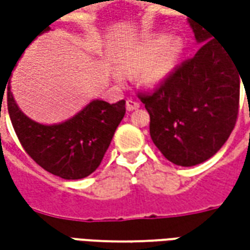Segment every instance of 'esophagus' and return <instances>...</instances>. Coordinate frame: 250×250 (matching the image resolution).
I'll return each instance as SVG.
<instances>
[{
  "label": "esophagus",
  "instance_id": "esophagus-1",
  "mask_svg": "<svg viewBox=\"0 0 250 250\" xmlns=\"http://www.w3.org/2000/svg\"><path fill=\"white\" fill-rule=\"evenodd\" d=\"M140 107V104L138 101L135 100H126V110L128 111H133V110H138Z\"/></svg>",
  "mask_w": 250,
  "mask_h": 250
}]
</instances>
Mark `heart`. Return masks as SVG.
I'll use <instances>...</instances> for the list:
<instances>
[{"instance_id": "1", "label": "heart", "mask_w": 250, "mask_h": 250, "mask_svg": "<svg viewBox=\"0 0 250 250\" xmlns=\"http://www.w3.org/2000/svg\"><path fill=\"white\" fill-rule=\"evenodd\" d=\"M182 50L184 45L179 39L169 40L164 34L154 36L124 54L118 61V68L128 75L139 73L140 81L146 86H157L174 72ZM114 75L117 81L122 79L120 72Z\"/></svg>"}]
</instances>
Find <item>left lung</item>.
Here are the masks:
<instances>
[{
	"instance_id": "8db88e82",
	"label": "left lung",
	"mask_w": 250,
	"mask_h": 250,
	"mask_svg": "<svg viewBox=\"0 0 250 250\" xmlns=\"http://www.w3.org/2000/svg\"><path fill=\"white\" fill-rule=\"evenodd\" d=\"M197 43L193 58L139 99L150 114V136L163 156L182 167L213 157L234 129L244 62L196 22L189 21ZM244 82V81H242Z\"/></svg>"
}]
</instances>
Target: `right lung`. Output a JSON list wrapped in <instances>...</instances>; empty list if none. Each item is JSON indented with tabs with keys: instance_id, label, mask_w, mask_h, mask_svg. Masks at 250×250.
<instances>
[{
	"instance_id": "add662e5",
	"label": "right lung",
	"mask_w": 250,
	"mask_h": 250,
	"mask_svg": "<svg viewBox=\"0 0 250 250\" xmlns=\"http://www.w3.org/2000/svg\"><path fill=\"white\" fill-rule=\"evenodd\" d=\"M50 29L47 26L39 34ZM2 93L0 91L1 99H4ZM6 104L12 126L24 151L45 171L63 179H81L97 169L125 115V100L115 104L93 100L72 118L44 125L30 120L19 110L11 84H8Z\"/></svg>"
}]
</instances>
